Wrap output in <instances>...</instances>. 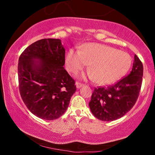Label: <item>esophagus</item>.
<instances>
[{"instance_id":"obj_1","label":"esophagus","mask_w":155,"mask_h":155,"mask_svg":"<svg viewBox=\"0 0 155 155\" xmlns=\"http://www.w3.org/2000/svg\"><path fill=\"white\" fill-rule=\"evenodd\" d=\"M83 85H84L83 83L79 82V81H77V83H76V85H77V88H80L81 87H82Z\"/></svg>"}]
</instances>
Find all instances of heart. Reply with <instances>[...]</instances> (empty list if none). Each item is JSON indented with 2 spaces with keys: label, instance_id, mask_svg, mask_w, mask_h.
<instances>
[{
  "label": "heart",
  "instance_id": "obj_1",
  "mask_svg": "<svg viewBox=\"0 0 155 155\" xmlns=\"http://www.w3.org/2000/svg\"><path fill=\"white\" fill-rule=\"evenodd\" d=\"M90 64V77L100 85L111 83L124 75L130 66L127 52L101 44L90 43L80 50L70 49L65 59L68 70L76 73Z\"/></svg>",
  "mask_w": 155,
  "mask_h": 155
}]
</instances>
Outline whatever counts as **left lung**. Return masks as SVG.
<instances>
[{"instance_id":"left-lung-1","label":"left lung","mask_w":155,"mask_h":155,"mask_svg":"<svg viewBox=\"0 0 155 155\" xmlns=\"http://www.w3.org/2000/svg\"><path fill=\"white\" fill-rule=\"evenodd\" d=\"M143 77V64L135 54L132 70L127 77L113 85L95 87L89 103L96 118L113 121L132 109L140 94Z\"/></svg>"}]
</instances>
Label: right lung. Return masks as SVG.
<instances>
[{
    "label": "right lung",
    "mask_w": 155,
    "mask_h": 155,
    "mask_svg": "<svg viewBox=\"0 0 155 155\" xmlns=\"http://www.w3.org/2000/svg\"><path fill=\"white\" fill-rule=\"evenodd\" d=\"M18 61L20 94L28 110L44 120L61 117L77 90L75 81L63 67L65 48L61 40L37 41L22 52Z\"/></svg>",
    "instance_id": "1"
}]
</instances>
